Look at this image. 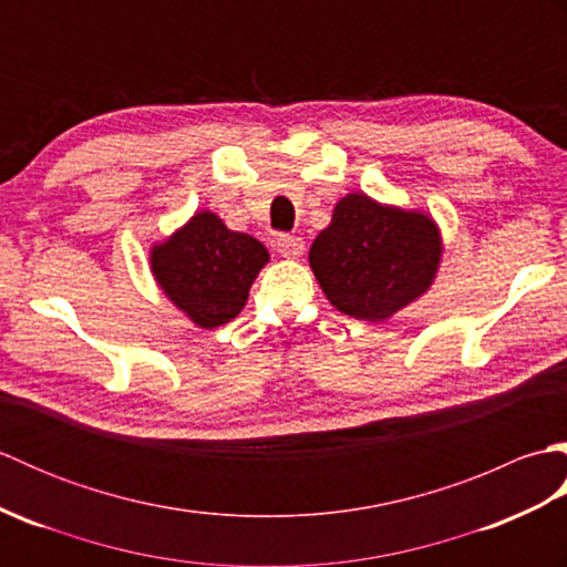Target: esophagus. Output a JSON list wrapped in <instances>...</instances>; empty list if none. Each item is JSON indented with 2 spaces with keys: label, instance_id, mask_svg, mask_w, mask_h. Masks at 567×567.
Wrapping results in <instances>:
<instances>
[{
  "label": "esophagus",
  "instance_id": "esophagus-1",
  "mask_svg": "<svg viewBox=\"0 0 567 567\" xmlns=\"http://www.w3.org/2000/svg\"><path fill=\"white\" fill-rule=\"evenodd\" d=\"M277 252H280V256L287 258V260L302 258L305 240L299 236H280V238H277Z\"/></svg>",
  "mask_w": 567,
  "mask_h": 567
}]
</instances>
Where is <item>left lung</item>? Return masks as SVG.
<instances>
[{
  "instance_id": "1",
  "label": "left lung",
  "mask_w": 567,
  "mask_h": 567,
  "mask_svg": "<svg viewBox=\"0 0 567 567\" xmlns=\"http://www.w3.org/2000/svg\"><path fill=\"white\" fill-rule=\"evenodd\" d=\"M443 238L433 216L382 204L365 192L336 202L309 248V268L329 302L353 319L384 321L429 292Z\"/></svg>"
}]
</instances>
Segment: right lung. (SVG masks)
<instances>
[{
	"mask_svg": "<svg viewBox=\"0 0 567 567\" xmlns=\"http://www.w3.org/2000/svg\"><path fill=\"white\" fill-rule=\"evenodd\" d=\"M148 252L155 285L199 329L236 319L248 302L250 285L270 260L258 238L231 231L209 209L192 214Z\"/></svg>",
	"mask_w": 567,
	"mask_h": 567,
	"instance_id": "1",
	"label": "right lung"
}]
</instances>
